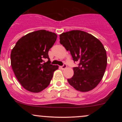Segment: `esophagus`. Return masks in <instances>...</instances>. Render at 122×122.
Returning <instances> with one entry per match:
<instances>
[{"instance_id":"obj_1","label":"esophagus","mask_w":122,"mask_h":122,"mask_svg":"<svg viewBox=\"0 0 122 122\" xmlns=\"http://www.w3.org/2000/svg\"><path fill=\"white\" fill-rule=\"evenodd\" d=\"M66 68H67V66H66V64H64V65H63L62 66H61V68L62 70L66 69Z\"/></svg>"}]
</instances>
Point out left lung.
I'll return each instance as SVG.
<instances>
[{
    "mask_svg": "<svg viewBox=\"0 0 122 122\" xmlns=\"http://www.w3.org/2000/svg\"><path fill=\"white\" fill-rule=\"evenodd\" d=\"M60 40L66 50L70 51L73 61L79 63L73 68V76L68 79L69 84L80 92L94 89L102 80L107 67V54L102 43L81 30L63 33Z\"/></svg>",
    "mask_w": 122,
    "mask_h": 122,
    "instance_id": "left-lung-1",
    "label": "left lung"
}]
</instances>
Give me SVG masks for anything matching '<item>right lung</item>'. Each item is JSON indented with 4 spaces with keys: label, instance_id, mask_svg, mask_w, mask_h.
I'll return each instance as SVG.
<instances>
[{
    "label": "right lung",
    "instance_id": "right-lung-1",
    "mask_svg": "<svg viewBox=\"0 0 122 122\" xmlns=\"http://www.w3.org/2000/svg\"><path fill=\"white\" fill-rule=\"evenodd\" d=\"M56 34L45 30L31 32L18 41L11 53V65L16 79L25 89L41 92L49 85L58 66L50 64L48 51ZM49 60L43 63V59Z\"/></svg>",
    "mask_w": 122,
    "mask_h": 122
}]
</instances>
